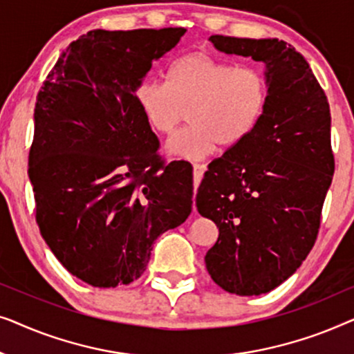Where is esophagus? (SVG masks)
<instances>
[{"label": "esophagus", "mask_w": 354, "mask_h": 354, "mask_svg": "<svg viewBox=\"0 0 354 354\" xmlns=\"http://www.w3.org/2000/svg\"><path fill=\"white\" fill-rule=\"evenodd\" d=\"M205 171H206V164H201V162L193 164V177H195V187L200 185ZM193 209H195V205H193Z\"/></svg>", "instance_id": "obj_1"}]
</instances>
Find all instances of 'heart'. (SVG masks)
I'll use <instances>...</instances> for the list:
<instances>
[{"label": "heart", "mask_w": 354, "mask_h": 354, "mask_svg": "<svg viewBox=\"0 0 354 354\" xmlns=\"http://www.w3.org/2000/svg\"><path fill=\"white\" fill-rule=\"evenodd\" d=\"M269 101V82L254 66H235L205 51L187 53L167 71L166 84L145 79L135 103L154 132L172 135L183 120L192 125L167 145L176 156L203 158L217 145L235 147L258 127Z\"/></svg>", "instance_id": "1"}]
</instances>
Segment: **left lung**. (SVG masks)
Listing matches in <instances>:
<instances>
[{
	"label": "left lung",
	"mask_w": 354,
	"mask_h": 354,
	"mask_svg": "<svg viewBox=\"0 0 354 354\" xmlns=\"http://www.w3.org/2000/svg\"><path fill=\"white\" fill-rule=\"evenodd\" d=\"M219 51L264 62L269 101L253 133L207 166L196 193L219 239L211 279L240 297L285 282L313 250L335 159L330 108L306 59L277 38L212 35Z\"/></svg>",
	"instance_id": "left-lung-1"
}]
</instances>
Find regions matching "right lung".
Listing matches in <instances>:
<instances>
[{
    "mask_svg": "<svg viewBox=\"0 0 354 354\" xmlns=\"http://www.w3.org/2000/svg\"><path fill=\"white\" fill-rule=\"evenodd\" d=\"M182 27L91 30L72 41L37 95L28 177L35 219L57 261L98 288L137 280L153 243L192 212L193 176L166 164L135 103Z\"/></svg>",
    "mask_w": 354,
    "mask_h": 354,
    "instance_id": "1",
    "label": "right lung"
}]
</instances>
